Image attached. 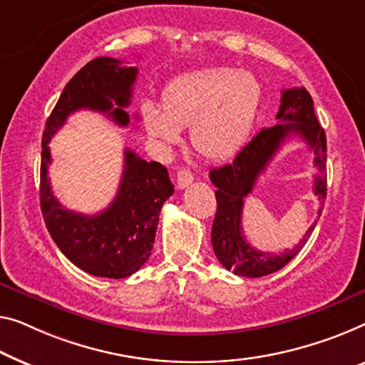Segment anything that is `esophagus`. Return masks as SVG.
Masks as SVG:
<instances>
[{"mask_svg":"<svg viewBox=\"0 0 365 365\" xmlns=\"http://www.w3.org/2000/svg\"><path fill=\"white\" fill-rule=\"evenodd\" d=\"M193 182V175L188 168H180L177 173V185L178 188H187Z\"/></svg>","mask_w":365,"mask_h":365,"instance_id":"obj_1","label":"esophagus"}]
</instances>
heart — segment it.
Segmentation results:
<instances>
[{"mask_svg":"<svg viewBox=\"0 0 365 365\" xmlns=\"http://www.w3.org/2000/svg\"><path fill=\"white\" fill-rule=\"evenodd\" d=\"M262 98L247 70L208 67L178 75L162 91V108L140 106L150 138L164 144L180 139L190 126V143L208 159H225L241 148L254 126Z\"/></svg>","mask_w":365,"mask_h":365,"instance_id":"obj_1","label":"heart"}]
</instances>
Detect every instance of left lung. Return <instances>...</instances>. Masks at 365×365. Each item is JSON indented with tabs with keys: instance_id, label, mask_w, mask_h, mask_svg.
Segmentation results:
<instances>
[{
	"instance_id": "left-lung-1",
	"label": "left lung",
	"mask_w": 365,
	"mask_h": 365,
	"mask_svg": "<svg viewBox=\"0 0 365 365\" xmlns=\"http://www.w3.org/2000/svg\"><path fill=\"white\" fill-rule=\"evenodd\" d=\"M279 124L259 130L244 148L237 152L231 164L210 170V180L216 187V216L211 227V244L222 267L235 272L239 277H264L290 262L307 244L318 220L309 226L307 235L293 249L284 252H264L254 249L246 241L242 231L244 198L252 193L255 182L274 159L277 150L292 135H300L313 150V164L318 168L314 175L313 192L319 201L326 198V134L319 126L313 110V98L303 88H288L282 91L280 108L277 113ZM323 206L318 210L322 216Z\"/></svg>"
}]
</instances>
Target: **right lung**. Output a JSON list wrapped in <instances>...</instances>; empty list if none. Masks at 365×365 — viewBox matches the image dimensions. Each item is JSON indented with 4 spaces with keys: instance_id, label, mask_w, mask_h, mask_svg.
<instances>
[{
    "instance_id": "right-lung-1",
    "label": "right lung",
    "mask_w": 365,
    "mask_h": 365,
    "mask_svg": "<svg viewBox=\"0 0 365 365\" xmlns=\"http://www.w3.org/2000/svg\"><path fill=\"white\" fill-rule=\"evenodd\" d=\"M138 67H126L111 57H96L65 85L46 123L41 154V210L53 242L70 262L86 274L124 279L138 272L154 246L162 205L172 197L173 183L167 168L124 150V170L111 205L96 215L63 208L53 197L48 143L70 114L78 110L108 113L118 126H128L133 85ZM117 106L114 110L112 105Z\"/></svg>"
}]
</instances>
